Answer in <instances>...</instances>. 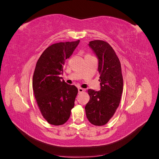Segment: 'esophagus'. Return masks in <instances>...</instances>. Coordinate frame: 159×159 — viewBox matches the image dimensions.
Returning a JSON list of instances; mask_svg holds the SVG:
<instances>
[{"label": "esophagus", "mask_w": 159, "mask_h": 159, "mask_svg": "<svg viewBox=\"0 0 159 159\" xmlns=\"http://www.w3.org/2000/svg\"><path fill=\"white\" fill-rule=\"evenodd\" d=\"M84 91V89L83 88H78V92H79V93L83 92Z\"/></svg>", "instance_id": "obj_1"}]
</instances>
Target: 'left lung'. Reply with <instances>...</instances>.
I'll return each instance as SVG.
<instances>
[{
	"label": "left lung",
	"instance_id": "1",
	"mask_svg": "<svg viewBox=\"0 0 159 159\" xmlns=\"http://www.w3.org/2000/svg\"><path fill=\"white\" fill-rule=\"evenodd\" d=\"M89 46L98 59L101 89H88L90 99L85 107V113L91 124L102 126L113 117L121 101L123 88L121 66L107 42L95 40L89 42Z\"/></svg>",
	"mask_w": 159,
	"mask_h": 159
}]
</instances>
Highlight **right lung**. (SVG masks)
Returning a JSON list of instances; mask_svg holds the SVG:
<instances>
[{"label": "right lung", "instance_id": "1", "mask_svg": "<svg viewBox=\"0 0 159 159\" xmlns=\"http://www.w3.org/2000/svg\"><path fill=\"white\" fill-rule=\"evenodd\" d=\"M79 43L80 40L50 46L36 65L32 79L34 94L42 116L54 125L64 124L74 107L78 88L61 80L60 75L63 72L66 60L73 54Z\"/></svg>", "mask_w": 159, "mask_h": 159}]
</instances>
